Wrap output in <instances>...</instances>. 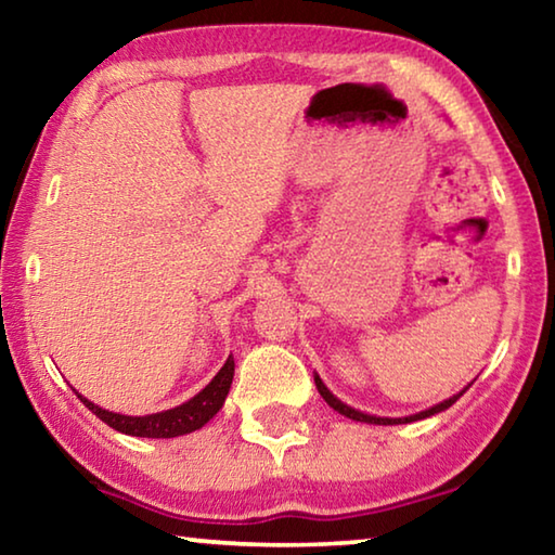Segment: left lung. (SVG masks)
Segmentation results:
<instances>
[{"instance_id":"1","label":"left lung","mask_w":555,"mask_h":555,"mask_svg":"<svg viewBox=\"0 0 555 555\" xmlns=\"http://www.w3.org/2000/svg\"><path fill=\"white\" fill-rule=\"evenodd\" d=\"M315 387H318V391H321V397L327 401V406H333L337 413H343V416H347V418H352V421H362V424H377V426H397V424H411V421H421V418H428V416H434V413H440V411H446V409H450L453 406V403L463 397V393L467 391V387L460 391V393H455V397H450V399H446V401H440V403H436V406H430V409H426V411H421V413H413V416H403V418H382V416H370V413H362V411H357V409H352V406H347V403H343L340 399L337 397H333L331 393V389L325 387V384L321 382V377H318L315 374Z\"/></svg>"}]
</instances>
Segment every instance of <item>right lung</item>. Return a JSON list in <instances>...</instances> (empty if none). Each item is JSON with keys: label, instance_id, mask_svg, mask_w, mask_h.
Returning a JSON list of instances; mask_svg holds the SVG:
<instances>
[{"label": "right lung", "instance_id": "obj_1", "mask_svg": "<svg viewBox=\"0 0 555 555\" xmlns=\"http://www.w3.org/2000/svg\"><path fill=\"white\" fill-rule=\"evenodd\" d=\"M234 377V360L232 354L228 362L222 364V370L215 374L212 382L203 391L195 393L191 401L181 403V406L168 409L162 413H152V416H125V413H115L107 409H100L95 403L80 397V401L95 413L100 421H105L109 428L119 430V434L127 436H139V438H176L193 434V430L203 428L208 421L222 409L224 397H228L230 384Z\"/></svg>", "mask_w": 555, "mask_h": 555}]
</instances>
